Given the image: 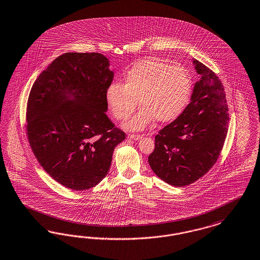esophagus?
Returning <instances> with one entry per match:
<instances>
[{
    "instance_id": "1",
    "label": "esophagus",
    "mask_w": 260,
    "mask_h": 260,
    "mask_svg": "<svg viewBox=\"0 0 260 260\" xmlns=\"http://www.w3.org/2000/svg\"><path fill=\"white\" fill-rule=\"evenodd\" d=\"M128 138L133 139V140H139L142 138V135H128Z\"/></svg>"
}]
</instances>
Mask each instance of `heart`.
I'll return each mask as SVG.
<instances>
[{
    "mask_svg": "<svg viewBox=\"0 0 260 260\" xmlns=\"http://www.w3.org/2000/svg\"><path fill=\"white\" fill-rule=\"evenodd\" d=\"M191 80L180 66H168L154 58L134 64L125 73L124 83H112L106 90V103L119 121L134 113L138 101L142 109L125 126L142 129L154 120L167 123L176 119L187 104Z\"/></svg>",
    "mask_w": 260,
    "mask_h": 260,
    "instance_id": "obj_1",
    "label": "heart"
}]
</instances>
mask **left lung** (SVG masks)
<instances>
[{
  "label": "left lung",
  "mask_w": 260,
  "mask_h": 260,
  "mask_svg": "<svg viewBox=\"0 0 260 260\" xmlns=\"http://www.w3.org/2000/svg\"><path fill=\"white\" fill-rule=\"evenodd\" d=\"M201 78L190 103L155 137L148 157L156 176L174 187H185L204 176L218 160L229 129V107L221 81L205 64L193 60Z\"/></svg>",
  "instance_id": "8db88e82"
}]
</instances>
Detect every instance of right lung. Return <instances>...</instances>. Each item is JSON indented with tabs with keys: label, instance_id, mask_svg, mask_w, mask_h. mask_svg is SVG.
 Masks as SVG:
<instances>
[{
	"label": "right lung",
	"instance_id": "1",
	"mask_svg": "<svg viewBox=\"0 0 260 260\" xmlns=\"http://www.w3.org/2000/svg\"><path fill=\"white\" fill-rule=\"evenodd\" d=\"M101 53H64L43 71L29 94L26 131L43 169L63 187L84 190L110 168L125 138L105 114L114 73Z\"/></svg>",
	"mask_w": 260,
	"mask_h": 260
}]
</instances>
